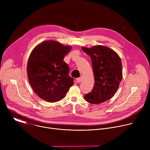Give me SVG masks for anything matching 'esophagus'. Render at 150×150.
Segmentation results:
<instances>
[{
	"mask_svg": "<svg viewBox=\"0 0 150 150\" xmlns=\"http://www.w3.org/2000/svg\"><path fill=\"white\" fill-rule=\"evenodd\" d=\"M82 79V77H80V78H77V79H76V82H78V83H79L80 82H81Z\"/></svg>",
	"mask_w": 150,
	"mask_h": 150,
	"instance_id": "esophagus-1",
	"label": "esophagus"
}]
</instances>
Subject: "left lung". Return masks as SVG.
<instances>
[{
	"instance_id": "left-lung-1",
	"label": "left lung",
	"mask_w": 150,
	"mask_h": 150,
	"mask_svg": "<svg viewBox=\"0 0 150 150\" xmlns=\"http://www.w3.org/2000/svg\"><path fill=\"white\" fill-rule=\"evenodd\" d=\"M91 59L94 85L91 93L84 96L87 102L98 104L110 99L116 93L122 79L121 59L110 48L97 45L82 47Z\"/></svg>"
}]
</instances>
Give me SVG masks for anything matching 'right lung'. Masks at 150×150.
<instances>
[{"mask_svg":"<svg viewBox=\"0 0 150 150\" xmlns=\"http://www.w3.org/2000/svg\"><path fill=\"white\" fill-rule=\"evenodd\" d=\"M55 40L44 41L32 50L27 62L29 82L35 93L47 102H57L65 97L74 85L69 68L63 59L71 50Z\"/></svg>","mask_w":150,"mask_h":150,"instance_id":"obj_1","label":"right lung"}]
</instances>
